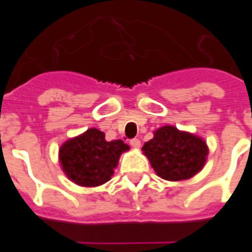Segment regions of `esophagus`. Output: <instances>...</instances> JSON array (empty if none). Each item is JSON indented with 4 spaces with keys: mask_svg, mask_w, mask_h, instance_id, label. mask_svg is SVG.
I'll list each match as a JSON object with an SVG mask.
<instances>
[{
    "mask_svg": "<svg viewBox=\"0 0 252 252\" xmlns=\"http://www.w3.org/2000/svg\"><path fill=\"white\" fill-rule=\"evenodd\" d=\"M130 145L135 149H139L141 146V141L139 139H132L130 140Z\"/></svg>",
    "mask_w": 252,
    "mask_h": 252,
    "instance_id": "1",
    "label": "esophagus"
}]
</instances>
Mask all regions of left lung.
Segmentation results:
<instances>
[{
    "label": "left lung",
    "mask_w": 252,
    "mask_h": 252,
    "mask_svg": "<svg viewBox=\"0 0 252 252\" xmlns=\"http://www.w3.org/2000/svg\"><path fill=\"white\" fill-rule=\"evenodd\" d=\"M142 151L160 178L186 180L203 169L208 155L206 141L174 126H162L144 144Z\"/></svg>",
    "instance_id": "1"
}]
</instances>
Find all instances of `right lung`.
Segmentation results:
<instances>
[{"label": "right lung", "mask_w": 252, "mask_h": 252, "mask_svg": "<svg viewBox=\"0 0 252 252\" xmlns=\"http://www.w3.org/2000/svg\"><path fill=\"white\" fill-rule=\"evenodd\" d=\"M128 149L122 140L106 141L102 131L90 128L60 146L59 162L73 183L98 187L111 179L121 154Z\"/></svg>", "instance_id": "1"}]
</instances>
